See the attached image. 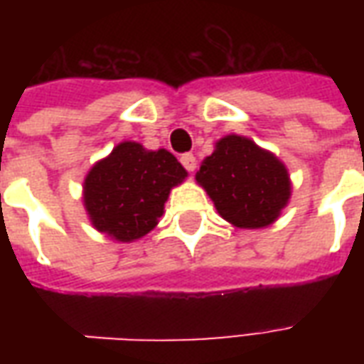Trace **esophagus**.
Listing matches in <instances>:
<instances>
[{
    "instance_id": "esophagus-1",
    "label": "esophagus",
    "mask_w": 364,
    "mask_h": 364,
    "mask_svg": "<svg viewBox=\"0 0 364 364\" xmlns=\"http://www.w3.org/2000/svg\"><path fill=\"white\" fill-rule=\"evenodd\" d=\"M181 164H183V167L189 171V173H193V171L197 169V159H195V156H193V154H183Z\"/></svg>"
}]
</instances>
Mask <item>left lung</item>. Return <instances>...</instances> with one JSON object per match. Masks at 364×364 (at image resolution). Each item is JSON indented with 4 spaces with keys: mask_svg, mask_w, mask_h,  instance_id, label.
Segmentation results:
<instances>
[{
    "mask_svg": "<svg viewBox=\"0 0 364 364\" xmlns=\"http://www.w3.org/2000/svg\"><path fill=\"white\" fill-rule=\"evenodd\" d=\"M197 183L232 226H271L289 205L292 183L287 166L252 138L228 134L214 144L195 175Z\"/></svg>",
    "mask_w": 364,
    "mask_h": 364,
    "instance_id": "8db88e82",
    "label": "left lung"
}]
</instances>
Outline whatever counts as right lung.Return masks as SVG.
Returning <instances> with one entry per match:
<instances>
[{"mask_svg": "<svg viewBox=\"0 0 364 364\" xmlns=\"http://www.w3.org/2000/svg\"><path fill=\"white\" fill-rule=\"evenodd\" d=\"M187 177L171 151L146 150L124 140L93 164L83 179V206L91 226L130 244L158 226L173 187Z\"/></svg>", "mask_w": 364, "mask_h": 364, "instance_id": "1", "label": "right lung"}]
</instances>
